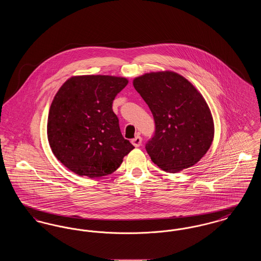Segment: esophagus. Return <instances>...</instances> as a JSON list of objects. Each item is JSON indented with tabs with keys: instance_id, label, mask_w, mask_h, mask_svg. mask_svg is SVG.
Listing matches in <instances>:
<instances>
[{
	"instance_id": "esophagus-1",
	"label": "esophagus",
	"mask_w": 261,
	"mask_h": 261,
	"mask_svg": "<svg viewBox=\"0 0 261 261\" xmlns=\"http://www.w3.org/2000/svg\"><path fill=\"white\" fill-rule=\"evenodd\" d=\"M131 143H132L136 148H138V147H140L141 144H142V138L140 136H136L134 139L131 140Z\"/></svg>"
}]
</instances>
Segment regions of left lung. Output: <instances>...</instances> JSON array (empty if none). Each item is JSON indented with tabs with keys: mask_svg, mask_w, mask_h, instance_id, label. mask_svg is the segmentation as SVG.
<instances>
[{
	"mask_svg": "<svg viewBox=\"0 0 261 261\" xmlns=\"http://www.w3.org/2000/svg\"><path fill=\"white\" fill-rule=\"evenodd\" d=\"M134 88L149 106L155 130L146 149L162 170L176 173L195 165L211 148V110L186 78L172 71L137 77Z\"/></svg>",
	"mask_w": 261,
	"mask_h": 261,
	"instance_id": "left-lung-1",
	"label": "left lung"
}]
</instances>
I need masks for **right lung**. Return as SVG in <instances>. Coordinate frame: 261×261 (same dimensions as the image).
Segmentation results:
<instances>
[{
	"instance_id": "obj_1",
	"label": "right lung",
	"mask_w": 261,
	"mask_h": 261,
	"mask_svg": "<svg viewBox=\"0 0 261 261\" xmlns=\"http://www.w3.org/2000/svg\"><path fill=\"white\" fill-rule=\"evenodd\" d=\"M128 80L109 75L69 78L50 105L47 133L56 158L80 176L99 178L114 172L134 146L122 136L112 111Z\"/></svg>"
}]
</instances>
